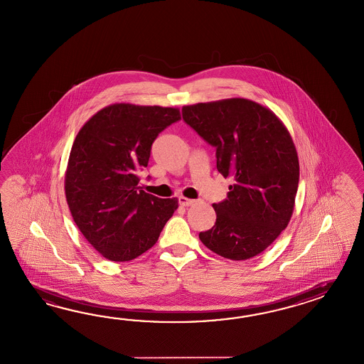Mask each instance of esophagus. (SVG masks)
Listing matches in <instances>:
<instances>
[{"mask_svg":"<svg viewBox=\"0 0 364 364\" xmlns=\"http://www.w3.org/2000/svg\"><path fill=\"white\" fill-rule=\"evenodd\" d=\"M195 203H196V200H194V199H188V198H185V196H179V204H181V205L188 207V205H193V204Z\"/></svg>","mask_w":364,"mask_h":364,"instance_id":"1","label":"esophagus"}]
</instances>
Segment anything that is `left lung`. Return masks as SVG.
<instances>
[{
	"label": "left lung",
	"instance_id": "obj_1",
	"mask_svg": "<svg viewBox=\"0 0 364 364\" xmlns=\"http://www.w3.org/2000/svg\"><path fill=\"white\" fill-rule=\"evenodd\" d=\"M183 120L216 148V168L235 178L228 198L212 204L216 223L199 238L213 253L245 261L287 228L295 207L299 159L287 128L272 111L245 98L182 107Z\"/></svg>",
	"mask_w": 364,
	"mask_h": 364
}]
</instances>
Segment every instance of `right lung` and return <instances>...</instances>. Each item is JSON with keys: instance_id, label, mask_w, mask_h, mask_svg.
<instances>
[{"instance_id": "obj_1", "label": "right lung", "mask_w": 364, "mask_h": 364, "mask_svg": "<svg viewBox=\"0 0 364 364\" xmlns=\"http://www.w3.org/2000/svg\"><path fill=\"white\" fill-rule=\"evenodd\" d=\"M174 107L114 103L78 131L65 171V196L80 232L106 259L126 262L151 249L178 208L140 190L153 141L176 123Z\"/></svg>"}]
</instances>
